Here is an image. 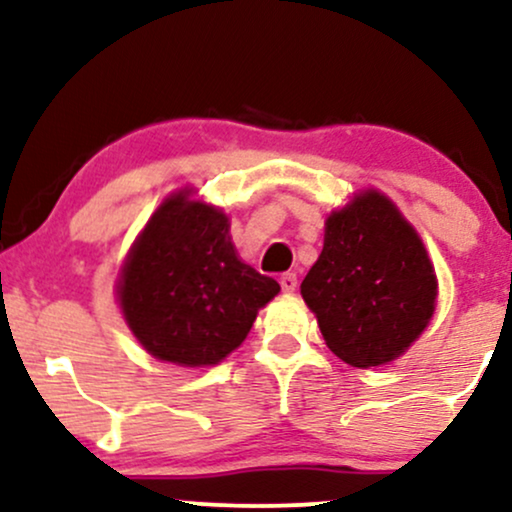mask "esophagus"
Masks as SVG:
<instances>
[{
    "label": "esophagus",
    "instance_id": "esophagus-1",
    "mask_svg": "<svg viewBox=\"0 0 512 512\" xmlns=\"http://www.w3.org/2000/svg\"><path fill=\"white\" fill-rule=\"evenodd\" d=\"M279 284H281V289H284L286 293H293V291L298 289V276L293 274V272H286V274L279 279Z\"/></svg>",
    "mask_w": 512,
    "mask_h": 512
}]
</instances>
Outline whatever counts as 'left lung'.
Masks as SVG:
<instances>
[{
  "label": "left lung",
  "mask_w": 512,
  "mask_h": 512,
  "mask_svg": "<svg viewBox=\"0 0 512 512\" xmlns=\"http://www.w3.org/2000/svg\"><path fill=\"white\" fill-rule=\"evenodd\" d=\"M301 296L332 354L354 368L395 361L436 310L438 281L414 226L366 190L325 223V245Z\"/></svg>",
  "instance_id": "1"
}]
</instances>
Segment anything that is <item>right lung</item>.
I'll return each mask as SVG.
<instances>
[{"label": "right lung", "mask_w": 512, "mask_h": 512, "mask_svg": "<svg viewBox=\"0 0 512 512\" xmlns=\"http://www.w3.org/2000/svg\"><path fill=\"white\" fill-rule=\"evenodd\" d=\"M190 197L180 190L154 211L122 264L117 301L151 356L202 368L245 342L279 284L240 260L221 209Z\"/></svg>", "instance_id": "1"}]
</instances>
